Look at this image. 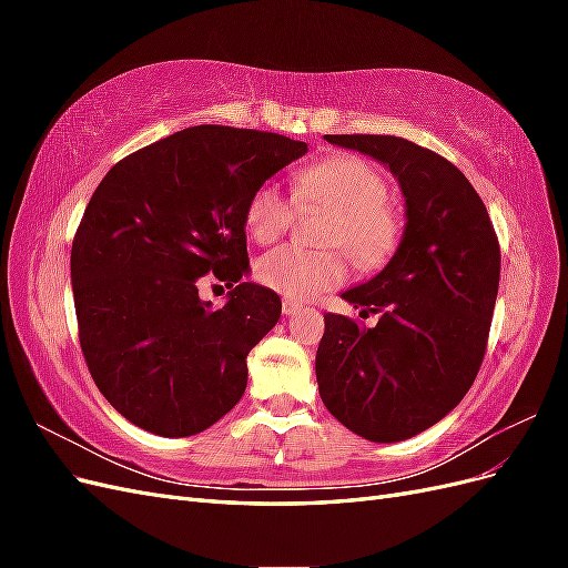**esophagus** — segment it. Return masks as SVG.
Instances as JSON below:
<instances>
[{
  "instance_id": "1",
  "label": "esophagus",
  "mask_w": 568,
  "mask_h": 568,
  "mask_svg": "<svg viewBox=\"0 0 568 568\" xmlns=\"http://www.w3.org/2000/svg\"><path fill=\"white\" fill-rule=\"evenodd\" d=\"M282 311H284V315H298L301 313V305L298 303H294V301H288V298H284V303H282Z\"/></svg>"
}]
</instances>
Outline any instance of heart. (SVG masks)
Segmentation results:
<instances>
[{"instance_id":"b5f03b06","label":"heart","mask_w":568,"mask_h":568,"mask_svg":"<svg viewBox=\"0 0 568 568\" xmlns=\"http://www.w3.org/2000/svg\"><path fill=\"white\" fill-rule=\"evenodd\" d=\"M296 199L280 184L265 182L246 205V230L257 244H274L294 225L301 205L329 209L334 220L326 244L348 248L359 265H379L398 242V220L386 205L388 182L372 163L357 156H336L301 168L294 175ZM255 277L288 301H311L322 291L346 282L348 263L343 253H311L282 246L255 263Z\"/></svg>"}]
</instances>
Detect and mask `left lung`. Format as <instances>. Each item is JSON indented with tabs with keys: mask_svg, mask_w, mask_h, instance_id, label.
<instances>
[{
	"mask_svg": "<svg viewBox=\"0 0 568 568\" xmlns=\"http://www.w3.org/2000/svg\"><path fill=\"white\" fill-rule=\"evenodd\" d=\"M398 180L405 230L372 280L341 298L382 313L372 329L326 313L315 374L324 407L372 443L440 422L484 363L500 286V244L471 182L438 153L388 134H324Z\"/></svg>",
	"mask_w": 568,
	"mask_h": 568,
	"instance_id": "left-lung-1",
	"label": "left lung"
}]
</instances>
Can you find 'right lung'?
I'll return each mask as SVG.
<instances>
[{
  "label": "right lung",
  "mask_w": 568,
  "mask_h": 568,
  "mask_svg": "<svg viewBox=\"0 0 568 568\" xmlns=\"http://www.w3.org/2000/svg\"><path fill=\"white\" fill-rule=\"evenodd\" d=\"M305 153L274 132L196 125L99 182L73 239V301L92 379L134 426L194 436L242 400L246 357L282 315L272 288L242 280L246 205ZM211 271L233 286L220 312L197 298Z\"/></svg>",
  "instance_id": "obj_1"
}]
</instances>
